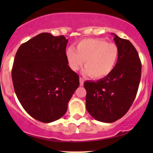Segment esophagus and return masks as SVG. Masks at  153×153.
Returning <instances> with one entry per match:
<instances>
[{
    "label": "esophagus",
    "mask_w": 153,
    "mask_h": 153,
    "mask_svg": "<svg viewBox=\"0 0 153 153\" xmlns=\"http://www.w3.org/2000/svg\"><path fill=\"white\" fill-rule=\"evenodd\" d=\"M79 81H80V85H83V83H84V80H83V79L81 78V77L79 78Z\"/></svg>",
    "instance_id": "34e87169"
}]
</instances>
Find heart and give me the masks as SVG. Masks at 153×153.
<instances>
[{
  "instance_id": "heart-1",
  "label": "heart",
  "mask_w": 153,
  "mask_h": 153,
  "mask_svg": "<svg viewBox=\"0 0 153 153\" xmlns=\"http://www.w3.org/2000/svg\"><path fill=\"white\" fill-rule=\"evenodd\" d=\"M69 65L77 71L84 61L85 74L93 79L104 78L114 70L118 58V49L113 43L100 39H85L79 42L76 51L69 48L66 51Z\"/></svg>"
}]
</instances>
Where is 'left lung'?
<instances>
[{
	"instance_id": "left-lung-1",
	"label": "left lung",
	"mask_w": 153,
	"mask_h": 153,
	"mask_svg": "<svg viewBox=\"0 0 153 153\" xmlns=\"http://www.w3.org/2000/svg\"><path fill=\"white\" fill-rule=\"evenodd\" d=\"M118 58L114 70L97 81H86L85 106L98 121L113 123L129 109L137 95L141 76V62L132 44L116 34Z\"/></svg>"
}]
</instances>
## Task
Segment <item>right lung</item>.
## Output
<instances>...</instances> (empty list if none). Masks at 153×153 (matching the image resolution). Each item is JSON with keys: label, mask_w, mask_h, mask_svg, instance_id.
Segmentation results:
<instances>
[{"label": "right lung", "mask_w": 153, "mask_h": 153, "mask_svg": "<svg viewBox=\"0 0 153 153\" xmlns=\"http://www.w3.org/2000/svg\"><path fill=\"white\" fill-rule=\"evenodd\" d=\"M68 42L63 35L42 33L22 44L14 57L12 79L16 97L25 111L40 122L63 116L79 85V75L68 65Z\"/></svg>", "instance_id": "obj_1"}]
</instances>
